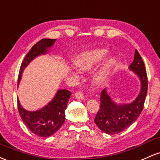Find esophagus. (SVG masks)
<instances>
[{"mask_svg": "<svg viewBox=\"0 0 160 160\" xmlns=\"http://www.w3.org/2000/svg\"><path fill=\"white\" fill-rule=\"evenodd\" d=\"M75 97L77 99H85V96L82 92H77L75 93Z\"/></svg>", "mask_w": 160, "mask_h": 160, "instance_id": "1", "label": "esophagus"}]
</instances>
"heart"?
Listing matches in <instances>:
<instances>
[{"mask_svg":"<svg viewBox=\"0 0 160 160\" xmlns=\"http://www.w3.org/2000/svg\"><path fill=\"white\" fill-rule=\"evenodd\" d=\"M108 53L109 52L106 48H96L87 51L79 54L75 60V63L76 65L82 71H89L99 65L108 56ZM117 61L115 58L108 59L102 68L96 73L94 77L95 82L99 85H102L106 83ZM71 71L74 73L73 70Z\"/></svg>","mask_w":160,"mask_h":160,"instance_id":"obj_1","label":"heart"}]
</instances>
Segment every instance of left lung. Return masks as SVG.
<instances>
[{
	"label": "left lung",
	"instance_id": "obj_1",
	"mask_svg": "<svg viewBox=\"0 0 160 160\" xmlns=\"http://www.w3.org/2000/svg\"><path fill=\"white\" fill-rule=\"evenodd\" d=\"M129 70L139 78L140 89L137 97L129 103L116 102L107 88L100 96V108L94 122L98 128L108 134H115L127 129L140 116L147 93V76L141 56L135 50L134 61Z\"/></svg>",
	"mask_w": 160,
	"mask_h": 160
}]
</instances>
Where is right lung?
<instances>
[{
	"mask_svg": "<svg viewBox=\"0 0 160 160\" xmlns=\"http://www.w3.org/2000/svg\"><path fill=\"white\" fill-rule=\"evenodd\" d=\"M56 39L42 38L32 46L21 64L18 77V86L25 68L40 55L48 54ZM71 92L67 89H58L48 104L36 111L26 110L17 98V105L22 122L33 134L47 138L53 135L65 121V109Z\"/></svg>",
	"mask_w": 160,
	"mask_h": 160,
	"instance_id": "right-lung-1",
	"label": "right lung"
}]
</instances>
